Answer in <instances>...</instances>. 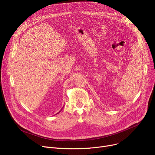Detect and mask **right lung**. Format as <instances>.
<instances>
[{"instance_id":"right-lung-1","label":"right lung","mask_w":155,"mask_h":155,"mask_svg":"<svg viewBox=\"0 0 155 155\" xmlns=\"http://www.w3.org/2000/svg\"><path fill=\"white\" fill-rule=\"evenodd\" d=\"M61 112V111H59V112ZM59 113H58V114H59Z\"/></svg>"}]
</instances>
